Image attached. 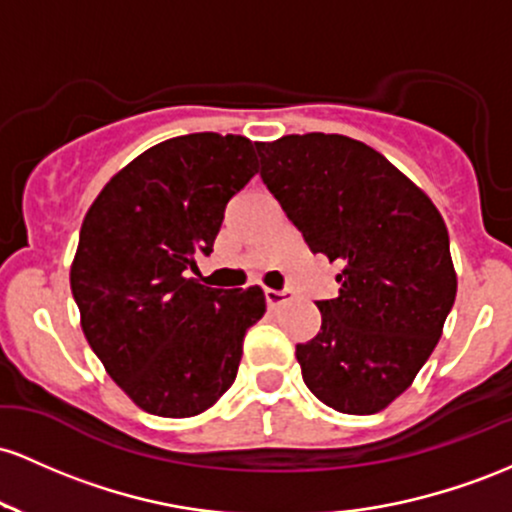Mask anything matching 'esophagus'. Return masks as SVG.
<instances>
[{
  "label": "esophagus",
  "instance_id": "1",
  "mask_svg": "<svg viewBox=\"0 0 512 512\" xmlns=\"http://www.w3.org/2000/svg\"><path fill=\"white\" fill-rule=\"evenodd\" d=\"M292 297L290 290H273V287H266V302L268 307H278V304L287 302Z\"/></svg>",
  "mask_w": 512,
  "mask_h": 512
}]
</instances>
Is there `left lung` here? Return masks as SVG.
Returning <instances> with one entry per match:
<instances>
[{"instance_id": "left-lung-1", "label": "left lung", "mask_w": 512, "mask_h": 512, "mask_svg": "<svg viewBox=\"0 0 512 512\" xmlns=\"http://www.w3.org/2000/svg\"><path fill=\"white\" fill-rule=\"evenodd\" d=\"M261 179L314 254L343 261L338 297L317 302L321 331L297 343L309 392L367 416L411 387L457 295L447 227L396 166L346 135L256 142Z\"/></svg>"}]
</instances>
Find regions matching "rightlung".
<instances>
[{"label": "right lung", "mask_w": 512, "mask_h": 512, "mask_svg": "<svg viewBox=\"0 0 512 512\" xmlns=\"http://www.w3.org/2000/svg\"><path fill=\"white\" fill-rule=\"evenodd\" d=\"M256 171L246 137H171L120 169L86 212L70 271L82 331L142 411L198 416L237 377L266 295L215 290L188 271L210 256L229 198Z\"/></svg>", "instance_id": "add662e5"}]
</instances>
